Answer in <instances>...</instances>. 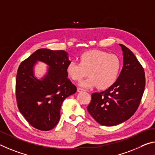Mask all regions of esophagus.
Segmentation results:
<instances>
[{
    "instance_id": "34e87169",
    "label": "esophagus",
    "mask_w": 155,
    "mask_h": 155,
    "mask_svg": "<svg viewBox=\"0 0 155 155\" xmlns=\"http://www.w3.org/2000/svg\"><path fill=\"white\" fill-rule=\"evenodd\" d=\"M82 91H85V90L84 89H83V88H78V92H82Z\"/></svg>"
}]
</instances>
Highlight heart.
Instances as JSON below:
<instances>
[{"mask_svg": "<svg viewBox=\"0 0 155 155\" xmlns=\"http://www.w3.org/2000/svg\"><path fill=\"white\" fill-rule=\"evenodd\" d=\"M79 63L71 62L67 73L71 79L80 82L88 74L90 76L80 84L83 88L98 86L106 89L117 80L121 69V61L118 56L100 50H91L82 53L78 58Z\"/></svg>", "mask_w": 155, "mask_h": 155, "instance_id": "b5f03b06", "label": "heart"}]
</instances>
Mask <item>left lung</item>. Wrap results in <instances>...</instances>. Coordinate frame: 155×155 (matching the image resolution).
I'll return each mask as SVG.
<instances>
[{
	"instance_id": "8db88e82",
	"label": "left lung",
	"mask_w": 155,
	"mask_h": 155,
	"mask_svg": "<svg viewBox=\"0 0 155 155\" xmlns=\"http://www.w3.org/2000/svg\"><path fill=\"white\" fill-rule=\"evenodd\" d=\"M123 50V67L115 83L105 91L92 94L89 114L104 126H114L136 112L145 88V73L134 54L119 44Z\"/></svg>"
}]
</instances>
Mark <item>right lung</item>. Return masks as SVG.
<instances>
[{
  "mask_svg": "<svg viewBox=\"0 0 155 155\" xmlns=\"http://www.w3.org/2000/svg\"><path fill=\"white\" fill-rule=\"evenodd\" d=\"M38 61L49 67L41 80L34 76ZM71 61L64 50L39 49L18 67L15 82L18 107L31 126L41 131H50L59 122L64 100L77 91L68 79L67 67Z\"/></svg>",
  "mask_w": 155,
  "mask_h": 155,
  "instance_id": "obj_1",
  "label": "right lung"
}]
</instances>
